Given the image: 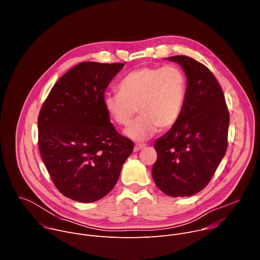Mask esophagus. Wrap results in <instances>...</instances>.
<instances>
[{"label":"esophagus","mask_w":260,"mask_h":260,"mask_svg":"<svg viewBox=\"0 0 260 260\" xmlns=\"http://www.w3.org/2000/svg\"><path fill=\"white\" fill-rule=\"evenodd\" d=\"M145 144H136L135 145V151H139V150H142L143 148H145Z\"/></svg>","instance_id":"esophagus-1"}]
</instances>
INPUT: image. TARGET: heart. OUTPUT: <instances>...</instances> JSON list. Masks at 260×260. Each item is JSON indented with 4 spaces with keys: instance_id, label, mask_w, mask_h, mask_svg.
Wrapping results in <instances>:
<instances>
[{
    "instance_id": "b5f03b06",
    "label": "heart",
    "mask_w": 260,
    "mask_h": 260,
    "mask_svg": "<svg viewBox=\"0 0 260 260\" xmlns=\"http://www.w3.org/2000/svg\"><path fill=\"white\" fill-rule=\"evenodd\" d=\"M187 95V80L177 66L141 67L127 73L118 84V91L107 92L103 105L115 123L126 126L129 139L143 142L158 128L165 131L179 120Z\"/></svg>"
}]
</instances>
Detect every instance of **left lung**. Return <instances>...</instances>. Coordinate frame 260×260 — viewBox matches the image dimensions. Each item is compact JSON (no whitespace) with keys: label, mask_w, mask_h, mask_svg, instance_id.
<instances>
[{"label":"left lung","mask_w":260,"mask_h":260,"mask_svg":"<svg viewBox=\"0 0 260 260\" xmlns=\"http://www.w3.org/2000/svg\"><path fill=\"white\" fill-rule=\"evenodd\" d=\"M187 77V95L181 116L154 143L152 167L156 186L170 197H190L204 189L228 149L230 113L213 73L200 61L175 55Z\"/></svg>","instance_id":"left-lung-1"}]
</instances>
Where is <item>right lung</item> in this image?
<instances>
[{
	"label": "right lung",
	"instance_id": "right-lung-1",
	"mask_svg": "<svg viewBox=\"0 0 260 260\" xmlns=\"http://www.w3.org/2000/svg\"><path fill=\"white\" fill-rule=\"evenodd\" d=\"M124 63L84 61L51 88L38 117V145L55 187L92 203L107 196L134 143L117 133L103 105L105 90Z\"/></svg>",
	"mask_w": 260,
	"mask_h": 260
}]
</instances>
